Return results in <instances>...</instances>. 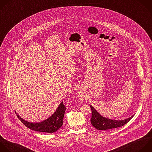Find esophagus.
I'll list each match as a JSON object with an SVG mask.
<instances>
[{"label":"esophagus","instance_id":"1","mask_svg":"<svg viewBox=\"0 0 152 152\" xmlns=\"http://www.w3.org/2000/svg\"><path fill=\"white\" fill-rule=\"evenodd\" d=\"M80 99H82V96H80V98H79Z\"/></svg>","mask_w":152,"mask_h":152}]
</instances>
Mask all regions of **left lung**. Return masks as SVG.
Here are the masks:
<instances>
[{
    "mask_svg": "<svg viewBox=\"0 0 152 152\" xmlns=\"http://www.w3.org/2000/svg\"><path fill=\"white\" fill-rule=\"evenodd\" d=\"M92 111L91 123L92 125L98 130H107L121 127L128 123L134 116L125 119L124 120H115L107 118L100 115L92 105H89Z\"/></svg>",
    "mask_w": 152,
    "mask_h": 152,
    "instance_id": "8db88e82",
    "label": "left lung"
}]
</instances>
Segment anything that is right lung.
Listing matches in <instances>:
<instances>
[{
  "instance_id": "add662e5",
  "label": "right lung",
  "mask_w": 152,
  "mask_h": 152,
  "mask_svg": "<svg viewBox=\"0 0 152 152\" xmlns=\"http://www.w3.org/2000/svg\"><path fill=\"white\" fill-rule=\"evenodd\" d=\"M66 110V108L62 101L56 112L51 116L39 122H28L20 117L16 112L15 113L21 122L29 129L42 132L53 133L58 130L62 126Z\"/></svg>"
}]
</instances>
